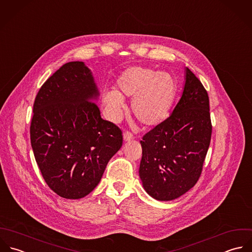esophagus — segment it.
<instances>
[{"instance_id":"1","label":"esophagus","mask_w":252,"mask_h":252,"mask_svg":"<svg viewBox=\"0 0 252 252\" xmlns=\"http://www.w3.org/2000/svg\"><path fill=\"white\" fill-rule=\"evenodd\" d=\"M123 140L125 142H129L131 140H133V135L130 132H124L123 134Z\"/></svg>"}]
</instances>
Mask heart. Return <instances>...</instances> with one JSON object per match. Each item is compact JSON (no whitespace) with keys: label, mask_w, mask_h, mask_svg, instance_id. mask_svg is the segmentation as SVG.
I'll return each instance as SVG.
<instances>
[{"label":"heart","mask_w":252,"mask_h":252,"mask_svg":"<svg viewBox=\"0 0 252 252\" xmlns=\"http://www.w3.org/2000/svg\"><path fill=\"white\" fill-rule=\"evenodd\" d=\"M176 93L173 77L166 72H156L146 67H130L117 79L116 91H106L101 100L107 118L117 122L132 99L135 117L146 127L160 125L168 117Z\"/></svg>","instance_id":"heart-1"}]
</instances>
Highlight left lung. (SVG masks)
<instances>
[{
  "label": "left lung",
  "instance_id": "1",
  "mask_svg": "<svg viewBox=\"0 0 252 252\" xmlns=\"http://www.w3.org/2000/svg\"><path fill=\"white\" fill-rule=\"evenodd\" d=\"M209 98L197 77L185 69V84L171 115L140 142V178L155 199L180 197L197 182L210 145Z\"/></svg>",
  "mask_w": 252,
  "mask_h": 252
}]
</instances>
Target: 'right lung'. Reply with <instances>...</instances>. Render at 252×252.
I'll return each mask as SVG.
<instances>
[{"label": "right lung", "instance_id": "obj_1", "mask_svg": "<svg viewBox=\"0 0 252 252\" xmlns=\"http://www.w3.org/2000/svg\"><path fill=\"white\" fill-rule=\"evenodd\" d=\"M99 95L83 62H70L39 90L30 126L34 157L57 194L78 199L99 183L110 158L122 147L121 130L103 120Z\"/></svg>", "mask_w": 252, "mask_h": 252}]
</instances>
